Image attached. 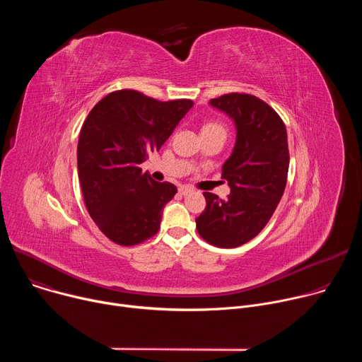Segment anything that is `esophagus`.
<instances>
[{
    "label": "esophagus",
    "mask_w": 362,
    "mask_h": 362,
    "mask_svg": "<svg viewBox=\"0 0 362 362\" xmlns=\"http://www.w3.org/2000/svg\"><path fill=\"white\" fill-rule=\"evenodd\" d=\"M193 192V189L192 187H187V186H182V187H179V193L180 194H183V196H186V194H189V193H192Z\"/></svg>",
    "instance_id": "esophagus-1"
}]
</instances>
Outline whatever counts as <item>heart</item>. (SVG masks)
Instances as JSON below:
<instances>
[{
	"label": "heart",
	"instance_id": "1",
	"mask_svg": "<svg viewBox=\"0 0 362 362\" xmlns=\"http://www.w3.org/2000/svg\"><path fill=\"white\" fill-rule=\"evenodd\" d=\"M212 132H225L223 126L216 122H208L202 126L200 133H212Z\"/></svg>",
	"mask_w": 362,
	"mask_h": 362
}]
</instances>
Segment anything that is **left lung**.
I'll return each instance as SVG.
<instances>
[{
	"mask_svg": "<svg viewBox=\"0 0 362 362\" xmlns=\"http://www.w3.org/2000/svg\"><path fill=\"white\" fill-rule=\"evenodd\" d=\"M209 105L232 119L235 147L222 166L230 194L204 192L206 208L196 218L199 235L214 246L236 247L259 233L284 194L289 168L286 127L265 101L230 93Z\"/></svg>",
	"mask_w": 362,
	"mask_h": 362,
	"instance_id": "8db88e82",
	"label": "left lung"
}]
</instances>
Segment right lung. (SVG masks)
Returning a JSON list of instances; mask_svg holds the SVG:
<instances>
[{
  "label": "right lung",
  "instance_id": "add662e5",
  "mask_svg": "<svg viewBox=\"0 0 362 362\" xmlns=\"http://www.w3.org/2000/svg\"><path fill=\"white\" fill-rule=\"evenodd\" d=\"M192 106L186 98L159 101L119 90L84 120L77 146L80 186L91 219L115 243L137 245L160 229L177 187L154 182L140 165L159 151Z\"/></svg>",
  "mask_w": 362,
  "mask_h": 362
}]
</instances>
